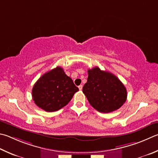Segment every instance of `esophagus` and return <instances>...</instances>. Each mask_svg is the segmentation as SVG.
Listing matches in <instances>:
<instances>
[{
	"mask_svg": "<svg viewBox=\"0 0 158 158\" xmlns=\"http://www.w3.org/2000/svg\"><path fill=\"white\" fill-rule=\"evenodd\" d=\"M78 88H79V90H81L82 88H83V85H79Z\"/></svg>",
	"mask_w": 158,
	"mask_h": 158,
	"instance_id": "34e87169",
	"label": "esophagus"
}]
</instances>
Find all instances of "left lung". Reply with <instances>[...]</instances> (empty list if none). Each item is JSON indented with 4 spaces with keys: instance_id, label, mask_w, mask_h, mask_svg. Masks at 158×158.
Masks as SVG:
<instances>
[{
    "instance_id": "left-lung-1",
    "label": "left lung",
    "mask_w": 158,
    "mask_h": 158,
    "mask_svg": "<svg viewBox=\"0 0 158 158\" xmlns=\"http://www.w3.org/2000/svg\"><path fill=\"white\" fill-rule=\"evenodd\" d=\"M88 74L83 93L94 109L108 113L124 104L127 98V89L115 75L98 67L89 69Z\"/></svg>"
}]
</instances>
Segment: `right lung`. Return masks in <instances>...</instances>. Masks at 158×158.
Instances as JSON below:
<instances>
[{"label": "right lung", "mask_w": 158, "mask_h": 158, "mask_svg": "<svg viewBox=\"0 0 158 158\" xmlns=\"http://www.w3.org/2000/svg\"><path fill=\"white\" fill-rule=\"evenodd\" d=\"M79 88L67 76L61 67L45 73L32 88V99L37 106L47 112H54L66 106Z\"/></svg>", "instance_id": "right-lung-1"}]
</instances>
